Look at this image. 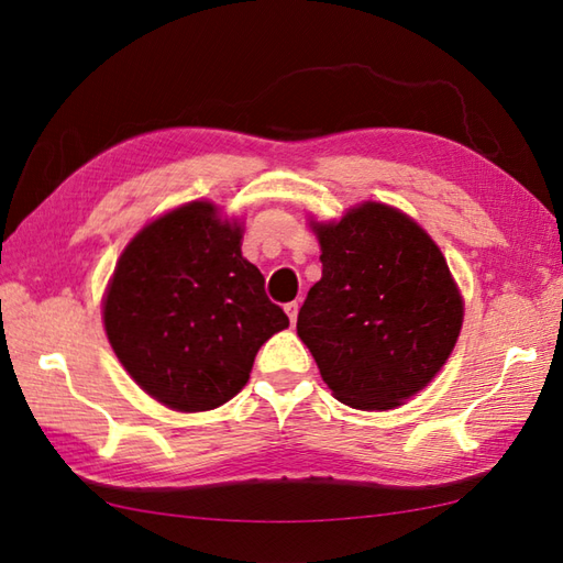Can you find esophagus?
<instances>
[{
	"mask_svg": "<svg viewBox=\"0 0 563 563\" xmlns=\"http://www.w3.org/2000/svg\"><path fill=\"white\" fill-rule=\"evenodd\" d=\"M285 312H288V317H290V324L295 327V321H297V312H300V305H297V302L285 305Z\"/></svg>",
	"mask_w": 563,
	"mask_h": 563,
	"instance_id": "esophagus-1",
	"label": "esophagus"
}]
</instances>
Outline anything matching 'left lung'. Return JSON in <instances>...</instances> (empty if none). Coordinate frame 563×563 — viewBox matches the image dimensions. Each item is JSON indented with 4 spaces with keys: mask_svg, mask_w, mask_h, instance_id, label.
Masks as SVG:
<instances>
[{
    "mask_svg": "<svg viewBox=\"0 0 563 563\" xmlns=\"http://www.w3.org/2000/svg\"><path fill=\"white\" fill-rule=\"evenodd\" d=\"M321 280L297 314L333 397L387 411L421 391L457 343L464 305L438 244L409 214L363 202L314 224Z\"/></svg>",
    "mask_w": 563,
    "mask_h": 563,
    "instance_id": "obj_1",
    "label": "left lung"
}]
</instances>
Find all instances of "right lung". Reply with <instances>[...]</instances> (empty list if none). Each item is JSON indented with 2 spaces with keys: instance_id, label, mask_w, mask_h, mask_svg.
Returning <instances> with one entry per match:
<instances>
[{
  "instance_id": "add662e5",
  "label": "right lung",
  "mask_w": 563,
  "mask_h": 563,
  "mask_svg": "<svg viewBox=\"0 0 563 563\" xmlns=\"http://www.w3.org/2000/svg\"><path fill=\"white\" fill-rule=\"evenodd\" d=\"M103 327L150 397L194 413L239 394L261 345L290 319L242 256V227L194 200L125 246L106 290Z\"/></svg>"
}]
</instances>
